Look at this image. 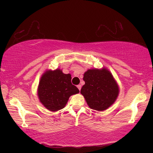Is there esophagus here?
Masks as SVG:
<instances>
[{
	"mask_svg": "<svg viewBox=\"0 0 153 153\" xmlns=\"http://www.w3.org/2000/svg\"><path fill=\"white\" fill-rule=\"evenodd\" d=\"M77 88L79 89V90H81V88H82V86H81V85H77Z\"/></svg>",
	"mask_w": 153,
	"mask_h": 153,
	"instance_id": "esophagus-1",
	"label": "esophagus"
}]
</instances>
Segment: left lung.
<instances>
[{
  "instance_id": "obj_1",
  "label": "left lung",
  "mask_w": 153,
  "mask_h": 153,
  "mask_svg": "<svg viewBox=\"0 0 153 153\" xmlns=\"http://www.w3.org/2000/svg\"><path fill=\"white\" fill-rule=\"evenodd\" d=\"M85 84L80 93L93 110L103 111L112 105L120 94V87L108 69H88L84 74Z\"/></svg>"
}]
</instances>
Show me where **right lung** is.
Returning <instances> with one entry per match:
<instances>
[{"mask_svg":"<svg viewBox=\"0 0 153 153\" xmlns=\"http://www.w3.org/2000/svg\"><path fill=\"white\" fill-rule=\"evenodd\" d=\"M71 80V74H63L60 69H46L40 77L37 90L41 104L53 112L63 108L69 97L79 92Z\"/></svg>","mask_w":153,"mask_h":153,"instance_id":"right-lung-1","label":"right lung"}]
</instances>
